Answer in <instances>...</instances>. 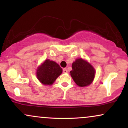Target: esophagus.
<instances>
[{"label": "esophagus", "mask_w": 128, "mask_h": 128, "mask_svg": "<svg viewBox=\"0 0 128 128\" xmlns=\"http://www.w3.org/2000/svg\"><path fill=\"white\" fill-rule=\"evenodd\" d=\"M62 71H63V73H67V68H63Z\"/></svg>", "instance_id": "34e87169"}]
</instances>
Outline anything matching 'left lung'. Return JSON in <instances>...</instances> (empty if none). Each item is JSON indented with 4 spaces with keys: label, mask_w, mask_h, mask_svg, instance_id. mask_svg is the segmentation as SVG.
I'll use <instances>...</instances> for the list:
<instances>
[{
    "label": "left lung",
    "mask_w": 128,
    "mask_h": 128,
    "mask_svg": "<svg viewBox=\"0 0 128 128\" xmlns=\"http://www.w3.org/2000/svg\"><path fill=\"white\" fill-rule=\"evenodd\" d=\"M70 73L76 84L82 87L90 84L95 75V70L92 66L82 58L73 62L72 70Z\"/></svg>",
    "instance_id": "left-lung-1"
}]
</instances>
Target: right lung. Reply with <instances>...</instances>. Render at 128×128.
<instances>
[{"label": "right lung", "mask_w": 128, "mask_h": 128, "mask_svg": "<svg viewBox=\"0 0 128 128\" xmlns=\"http://www.w3.org/2000/svg\"><path fill=\"white\" fill-rule=\"evenodd\" d=\"M62 70L56 62L46 60L38 68L36 76L44 85H52L62 73Z\"/></svg>", "instance_id": "1"}]
</instances>
